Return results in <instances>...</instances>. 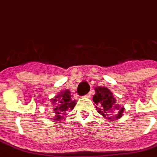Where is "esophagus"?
Returning <instances> with one entry per match:
<instances>
[{"mask_svg":"<svg viewBox=\"0 0 157 157\" xmlns=\"http://www.w3.org/2000/svg\"><path fill=\"white\" fill-rule=\"evenodd\" d=\"M91 94H91V92H90V93L87 94L86 95H85V97H86V98H90V97H91Z\"/></svg>","mask_w":157,"mask_h":157,"instance_id":"34e87169","label":"esophagus"}]
</instances>
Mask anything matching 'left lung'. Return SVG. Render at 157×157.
<instances>
[{"instance_id":"1","label":"left lung","mask_w":157,"mask_h":157,"mask_svg":"<svg viewBox=\"0 0 157 157\" xmlns=\"http://www.w3.org/2000/svg\"><path fill=\"white\" fill-rule=\"evenodd\" d=\"M96 93L94 95L93 100L94 102L100 107V108H98V112L100 113L103 117H108V119H112V117H110V114H108V111H112V108L115 109H118L119 106L115 107L114 105L117 102L116 98L113 97L112 93L108 90L107 88L105 87H98L95 88ZM124 112V108L122 107L118 111L117 114L114 117L116 118H120L122 117V113Z\"/></svg>"}]
</instances>
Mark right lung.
<instances>
[{
    "label": "right lung",
    "instance_id": "obj_1",
    "mask_svg": "<svg viewBox=\"0 0 157 157\" xmlns=\"http://www.w3.org/2000/svg\"><path fill=\"white\" fill-rule=\"evenodd\" d=\"M53 103H54V111L55 112V119L62 120L63 115H66V112L72 110L76 105V102L71 99V96L69 90H65L61 92L60 94L55 96L54 99H52Z\"/></svg>",
    "mask_w": 157,
    "mask_h": 157
}]
</instances>
